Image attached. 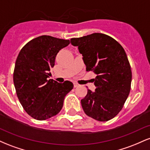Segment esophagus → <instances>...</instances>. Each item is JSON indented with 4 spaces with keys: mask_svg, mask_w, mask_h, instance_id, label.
Masks as SVG:
<instances>
[{
    "mask_svg": "<svg viewBox=\"0 0 150 150\" xmlns=\"http://www.w3.org/2000/svg\"><path fill=\"white\" fill-rule=\"evenodd\" d=\"M80 86L78 83H77V82H74V87H77Z\"/></svg>",
    "mask_w": 150,
    "mask_h": 150,
    "instance_id": "esophagus-1",
    "label": "esophagus"
}]
</instances>
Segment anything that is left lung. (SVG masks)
<instances>
[{
    "label": "left lung",
    "mask_w": 150,
    "mask_h": 150,
    "mask_svg": "<svg viewBox=\"0 0 150 150\" xmlns=\"http://www.w3.org/2000/svg\"><path fill=\"white\" fill-rule=\"evenodd\" d=\"M78 46L87 72L97 75L93 79L95 92L90 89L81 100L87 116L108 121L121 111L131 87L132 72L125 50L112 37L94 33L70 39Z\"/></svg>",
    "instance_id": "left-lung-1"
}]
</instances>
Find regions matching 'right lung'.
I'll return each instance as SVG.
<instances>
[{
  "label": "right lung",
  "mask_w": 150,
  "mask_h": 150,
  "mask_svg": "<svg viewBox=\"0 0 150 150\" xmlns=\"http://www.w3.org/2000/svg\"><path fill=\"white\" fill-rule=\"evenodd\" d=\"M70 40L43 35L26 44L15 62L13 81L25 111L34 119L46 120L61 111L65 97L73 88L70 81L58 83L48 77L59 51Z\"/></svg>",
  "instance_id": "obj_1"
}]
</instances>
